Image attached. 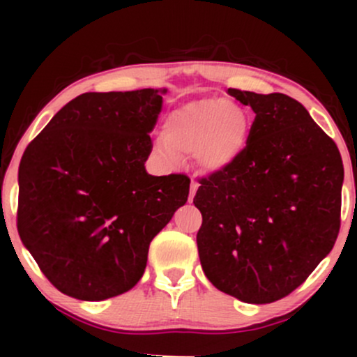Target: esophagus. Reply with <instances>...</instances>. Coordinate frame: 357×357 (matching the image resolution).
I'll list each match as a JSON object with an SVG mask.
<instances>
[{"instance_id":"1","label":"esophagus","mask_w":357,"mask_h":357,"mask_svg":"<svg viewBox=\"0 0 357 357\" xmlns=\"http://www.w3.org/2000/svg\"><path fill=\"white\" fill-rule=\"evenodd\" d=\"M196 191H198V183L191 181V186H190V202H192V198H195Z\"/></svg>"}]
</instances>
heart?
Returning a JSON list of instances; mask_svg holds the SVG:
<instances>
[{
  "mask_svg": "<svg viewBox=\"0 0 357 357\" xmlns=\"http://www.w3.org/2000/svg\"><path fill=\"white\" fill-rule=\"evenodd\" d=\"M250 121L240 105L221 97L191 102L174 110L166 136L155 141V154L169 167L192 155L206 173H218L240 158L248 142Z\"/></svg>",
  "mask_w": 357,
  "mask_h": 357,
  "instance_id": "heart-1",
  "label": "heart"
}]
</instances>
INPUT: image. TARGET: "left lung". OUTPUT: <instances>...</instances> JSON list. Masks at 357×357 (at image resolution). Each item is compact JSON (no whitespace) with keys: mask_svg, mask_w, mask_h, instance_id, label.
Returning <instances> with one entry per match:
<instances>
[{"mask_svg":"<svg viewBox=\"0 0 357 357\" xmlns=\"http://www.w3.org/2000/svg\"><path fill=\"white\" fill-rule=\"evenodd\" d=\"M255 112L245 151L202 179L195 206L204 275L248 304L289 296L329 255L341 227L344 166L335 142L285 93L228 89Z\"/></svg>","mask_w":357,"mask_h":357,"instance_id":"obj_1","label":"left lung"}]
</instances>
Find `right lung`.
I'll use <instances>...</instances> for the list:
<instances>
[{"label":"right lung","mask_w":357,"mask_h":357,"mask_svg":"<svg viewBox=\"0 0 357 357\" xmlns=\"http://www.w3.org/2000/svg\"><path fill=\"white\" fill-rule=\"evenodd\" d=\"M165 93H82L23 153L20 238L65 296L105 301L132 289L149 243L188 202V176H151L144 166Z\"/></svg>","instance_id":"1"}]
</instances>
